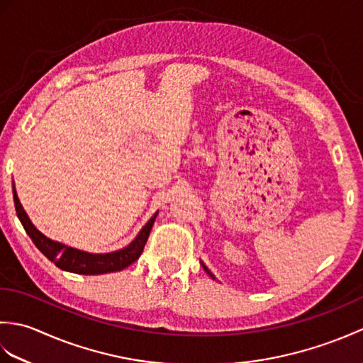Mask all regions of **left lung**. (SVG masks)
Listing matches in <instances>:
<instances>
[{"label": "left lung", "instance_id": "left-lung-1", "mask_svg": "<svg viewBox=\"0 0 363 363\" xmlns=\"http://www.w3.org/2000/svg\"><path fill=\"white\" fill-rule=\"evenodd\" d=\"M201 265H203V268H204V272H206V273H207V274H209V276H211V277H212V279H215V276H213V274H212V273H211V269H209V268H207V267H206V265H204V264H203V262H201Z\"/></svg>", "mask_w": 363, "mask_h": 363}]
</instances>
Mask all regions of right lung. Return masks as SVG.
Segmentation results:
<instances>
[{
    "mask_svg": "<svg viewBox=\"0 0 363 363\" xmlns=\"http://www.w3.org/2000/svg\"><path fill=\"white\" fill-rule=\"evenodd\" d=\"M13 203H15V211H17L18 220L21 221L23 228H25L26 234L30 237V240L34 242L38 250L42 251L45 257H48L54 265L59 267L64 272H70L76 274H104V273H113V272H121L126 267L140 257V254L145 248V243L148 240L150 233L152 229L154 221H156L157 213L156 212L152 217L148 220V223L142 228L140 233L137 234L134 238L125 248L118 251L106 252V254H94L87 251H81L72 248V246L54 242L51 238L46 237L38 230L33 221L29 220L28 213L23 209V206L18 199L17 190L13 186Z\"/></svg>",
    "mask_w": 363,
    "mask_h": 363,
    "instance_id": "right-lung-1",
    "label": "right lung"
}]
</instances>
